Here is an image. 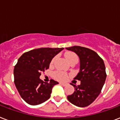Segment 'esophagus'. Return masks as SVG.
<instances>
[{
	"mask_svg": "<svg viewBox=\"0 0 120 120\" xmlns=\"http://www.w3.org/2000/svg\"><path fill=\"white\" fill-rule=\"evenodd\" d=\"M60 84L62 85V86H66V83H64V82H61Z\"/></svg>",
	"mask_w": 120,
	"mask_h": 120,
	"instance_id": "1",
	"label": "esophagus"
}]
</instances>
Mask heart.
Returning a JSON list of instances; mask_svg holds the SVG:
<instances>
[{
	"instance_id": "heart-1",
	"label": "heart",
	"mask_w": 120,
	"mask_h": 120,
	"mask_svg": "<svg viewBox=\"0 0 120 120\" xmlns=\"http://www.w3.org/2000/svg\"><path fill=\"white\" fill-rule=\"evenodd\" d=\"M66 58L67 61H68L69 63L72 61H75V60H76L78 61V56L74 52H68V53L66 54ZM55 58H54L52 60L51 63H53L54 61ZM54 76H55L56 78L58 80L60 81H65L66 80L68 79V75H67L66 73H64L63 71H56L54 73Z\"/></svg>"
}]
</instances>
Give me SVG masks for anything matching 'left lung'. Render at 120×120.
<instances>
[{
	"instance_id": "obj_1",
	"label": "left lung",
	"mask_w": 120,
	"mask_h": 120,
	"mask_svg": "<svg viewBox=\"0 0 120 120\" xmlns=\"http://www.w3.org/2000/svg\"><path fill=\"white\" fill-rule=\"evenodd\" d=\"M66 49L78 56L79 71L74 79L81 81L78 86L71 84L75 91L67 98L77 106L86 107L96 99L105 84L106 78L105 63L96 52L86 47L75 45Z\"/></svg>"
}]
</instances>
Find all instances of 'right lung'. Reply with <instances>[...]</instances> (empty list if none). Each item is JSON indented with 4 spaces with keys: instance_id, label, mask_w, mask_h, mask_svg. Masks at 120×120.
<instances>
[{
    "instance_id": "obj_1",
    "label": "right lung",
    "mask_w": 120,
    "mask_h": 120,
    "mask_svg": "<svg viewBox=\"0 0 120 120\" xmlns=\"http://www.w3.org/2000/svg\"><path fill=\"white\" fill-rule=\"evenodd\" d=\"M63 49L42 47L25 52L19 57L14 69V83L27 103L38 105L49 99L53 86L59 82L53 79L49 83L44 82L39 77L49 68L53 57Z\"/></svg>"
}]
</instances>
